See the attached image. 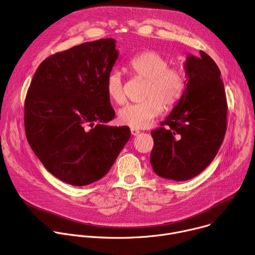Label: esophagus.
<instances>
[{"instance_id": "esophagus-1", "label": "esophagus", "mask_w": 255, "mask_h": 255, "mask_svg": "<svg viewBox=\"0 0 255 255\" xmlns=\"http://www.w3.org/2000/svg\"><path fill=\"white\" fill-rule=\"evenodd\" d=\"M130 132H131V134H132V135H137V134L139 133V130L134 129V128H131V129H130Z\"/></svg>"}]
</instances>
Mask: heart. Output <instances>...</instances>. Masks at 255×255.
<instances>
[{
	"mask_svg": "<svg viewBox=\"0 0 255 255\" xmlns=\"http://www.w3.org/2000/svg\"><path fill=\"white\" fill-rule=\"evenodd\" d=\"M168 66L167 59L154 51H145L129 61L131 72L146 80V99L143 103L128 104L120 110L118 120L121 125L134 129L145 128L161 115L162 104L166 109H172L178 104L185 90V78L179 69ZM106 89L112 101L118 105L124 103V83L119 71L110 73Z\"/></svg>",
	"mask_w": 255,
	"mask_h": 255,
	"instance_id": "1",
	"label": "heart"
}]
</instances>
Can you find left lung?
I'll use <instances>...</instances> for the list:
<instances>
[{
    "mask_svg": "<svg viewBox=\"0 0 255 255\" xmlns=\"http://www.w3.org/2000/svg\"><path fill=\"white\" fill-rule=\"evenodd\" d=\"M187 84L179 103L151 130L150 164L165 179L187 181L204 171L218 152L227 128V101L221 72L205 52L187 55Z\"/></svg>",
    "mask_w": 255,
    "mask_h": 255,
    "instance_id": "8db88e82",
    "label": "left lung"
}]
</instances>
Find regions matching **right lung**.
Returning <instances> with one entry per match:
<instances>
[{
    "mask_svg": "<svg viewBox=\"0 0 255 255\" xmlns=\"http://www.w3.org/2000/svg\"><path fill=\"white\" fill-rule=\"evenodd\" d=\"M119 51L113 38L85 42L46 58L25 100L28 142L59 180L85 186L107 175L130 137L110 127L116 113L106 89Z\"/></svg>",
    "mask_w": 255,
    "mask_h": 255,
    "instance_id": "1",
    "label": "right lung"
}]
</instances>
